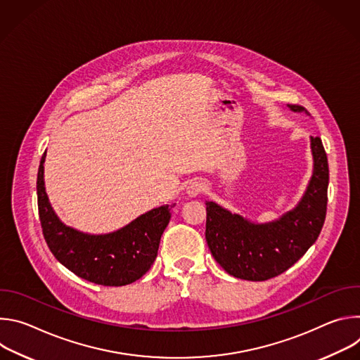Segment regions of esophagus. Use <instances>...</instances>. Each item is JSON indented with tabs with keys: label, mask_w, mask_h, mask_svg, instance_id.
Segmentation results:
<instances>
[{
	"label": "esophagus",
	"mask_w": 360,
	"mask_h": 360,
	"mask_svg": "<svg viewBox=\"0 0 360 360\" xmlns=\"http://www.w3.org/2000/svg\"><path fill=\"white\" fill-rule=\"evenodd\" d=\"M203 189H205V184H203L202 181L196 179V181H192V182L188 185L186 193H188L191 198H195V196L200 195V193L203 192Z\"/></svg>",
	"instance_id": "obj_1"
}]
</instances>
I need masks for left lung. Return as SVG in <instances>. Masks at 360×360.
<instances>
[{
	"mask_svg": "<svg viewBox=\"0 0 360 360\" xmlns=\"http://www.w3.org/2000/svg\"><path fill=\"white\" fill-rule=\"evenodd\" d=\"M293 111H304L289 104ZM315 169L307 191L292 212L278 222L253 225L207 202V238L215 261L232 276L266 281L288 271L318 239L326 218L329 167L319 136L312 138Z\"/></svg>",
	"mask_w": 360,
	"mask_h": 360,
	"instance_id": "8db88e82",
	"label": "left lung"
}]
</instances>
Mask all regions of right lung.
Instances as JSON below:
<instances>
[{"mask_svg": "<svg viewBox=\"0 0 360 360\" xmlns=\"http://www.w3.org/2000/svg\"><path fill=\"white\" fill-rule=\"evenodd\" d=\"M44 161L45 153L37 175L38 215L44 239L57 261L96 285L124 286L142 278L157 258L172 207L152 210L108 235L78 232L65 226L51 208L44 188Z\"/></svg>", "mask_w": 360, "mask_h": 360, "instance_id": "obj_1", "label": "right lung"}]
</instances>
